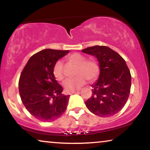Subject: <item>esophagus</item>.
Masks as SVG:
<instances>
[{
  "label": "esophagus",
  "mask_w": 150,
  "mask_h": 150,
  "mask_svg": "<svg viewBox=\"0 0 150 150\" xmlns=\"http://www.w3.org/2000/svg\"><path fill=\"white\" fill-rule=\"evenodd\" d=\"M78 92H79V90H77V91H74L73 92H71L70 93V95H72V94H74V93H76Z\"/></svg>",
  "instance_id": "obj_1"
}]
</instances>
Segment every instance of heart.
Returning <instances> with one entry per match:
<instances>
[{
    "mask_svg": "<svg viewBox=\"0 0 150 150\" xmlns=\"http://www.w3.org/2000/svg\"><path fill=\"white\" fill-rule=\"evenodd\" d=\"M67 61L77 65L74 79H67L64 83V88L67 92L76 91L85 85L87 79L89 82H94L100 75V66L97 61L93 59H86V57L79 53H73L67 57ZM53 76L57 81L62 82L65 79L63 63L59 61L55 63L53 68Z\"/></svg>",
    "mask_w": 150,
    "mask_h": 150,
    "instance_id": "1",
    "label": "heart"
}]
</instances>
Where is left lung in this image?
Instances as JSON below:
<instances>
[{
  "label": "left lung",
  "mask_w": 150,
  "mask_h": 150,
  "mask_svg": "<svg viewBox=\"0 0 150 150\" xmlns=\"http://www.w3.org/2000/svg\"><path fill=\"white\" fill-rule=\"evenodd\" d=\"M82 52L97 57L100 74L91 85L92 96L85 102L91 112L100 117H110L122 109L128 101L131 74L126 61L117 52L105 46L89 47Z\"/></svg>",
  "instance_id": "obj_1"
}]
</instances>
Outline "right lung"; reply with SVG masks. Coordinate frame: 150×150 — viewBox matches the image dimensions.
I'll list each match as a JSON object with an SVG mask.
<instances>
[{"instance_id": "add662e5", "label": "right lung", "mask_w": 150, "mask_h": 150, "mask_svg": "<svg viewBox=\"0 0 150 150\" xmlns=\"http://www.w3.org/2000/svg\"><path fill=\"white\" fill-rule=\"evenodd\" d=\"M69 50L45 49L29 59L20 74L18 87L26 110L39 120L52 122L66 110L69 96L61 93L63 87L53 76V68Z\"/></svg>"}]
</instances>
